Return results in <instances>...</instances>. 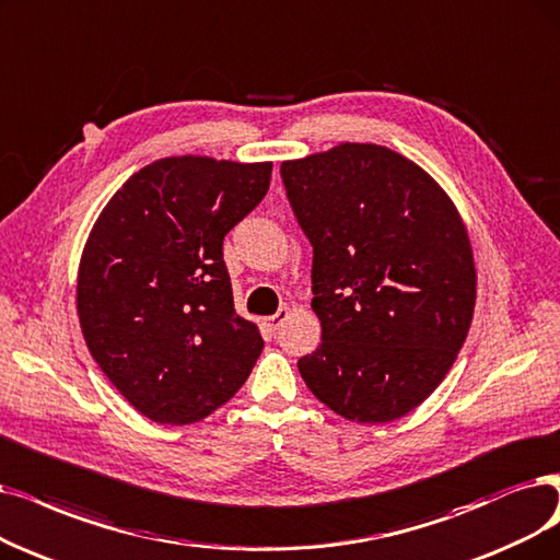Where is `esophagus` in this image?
Masks as SVG:
<instances>
[{
    "mask_svg": "<svg viewBox=\"0 0 560 560\" xmlns=\"http://www.w3.org/2000/svg\"><path fill=\"white\" fill-rule=\"evenodd\" d=\"M287 317H289V310H287V307H280V310L276 312V315L266 317V319H264V324H266L268 328H271V330H278Z\"/></svg>",
    "mask_w": 560,
    "mask_h": 560,
    "instance_id": "34e87169",
    "label": "esophagus"
}]
</instances>
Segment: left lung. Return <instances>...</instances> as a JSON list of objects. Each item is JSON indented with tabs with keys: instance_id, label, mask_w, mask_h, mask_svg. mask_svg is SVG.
<instances>
[{
	"instance_id": "1",
	"label": "left lung",
	"mask_w": 560,
	"mask_h": 560,
	"mask_svg": "<svg viewBox=\"0 0 560 560\" xmlns=\"http://www.w3.org/2000/svg\"><path fill=\"white\" fill-rule=\"evenodd\" d=\"M280 174L315 250L322 345L299 361L305 386L351 422L411 413L451 372L476 310L455 202L407 155L372 142L284 161Z\"/></svg>"
}]
</instances>
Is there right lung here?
Returning <instances> with one entry per match:
<instances>
[{"label": "right lung", "mask_w": 560, "mask_h": 560, "mask_svg": "<svg viewBox=\"0 0 560 560\" xmlns=\"http://www.w3.org/2000/svg\"><path fill=\"white\" fill-rule=\"evenodd\" d=\"M271 170L167 155L132 174L86 236L75 296L86 349L153 422L207 418L264 349L234 310L222 238L261 202Z\"/></svg>", "instance_id": "add662e5"}]
</instances>
